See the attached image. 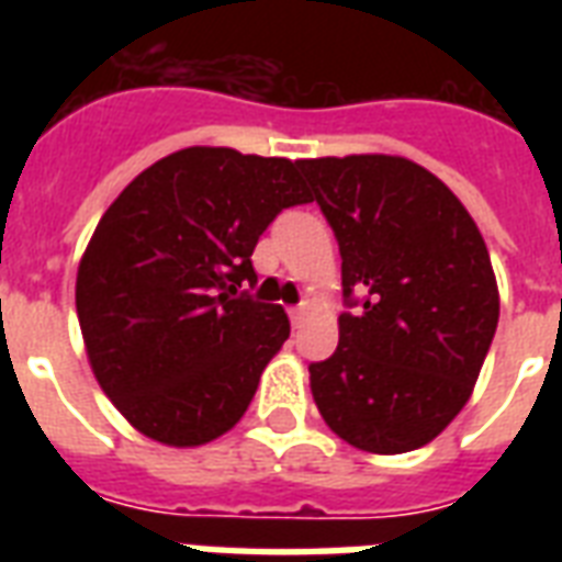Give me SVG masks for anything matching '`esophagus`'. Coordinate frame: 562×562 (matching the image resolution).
<instances>
[{"instance_id": "1", "label": "esophagus", "mask_w": 562, "mask_h": 562, "mask_svg": "<svg viewBox=\"0 0 562 562\" xmlns=\"http://www.w3.org/2000/svg\"><path fill=\"white\" fill-rule=\"evenodd\" d=\"M289 315H291V326L297 329V326H303V321H306V317H308V306H306V303H303V306L289 308Z\"/></svg>"}]
</instances>
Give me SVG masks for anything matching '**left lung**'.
Returning a JSON list of instances; mask_svg holds the SVG:
<instances>
[{
  "label": "left lung",
  "mask_w": 562,
  "mask_h": 562,
  "mask_svg": "<svg viewBox=\"0 0 562 562\" xmlns=\"http://www.w3.org/2000/svg\"><path fill=\"white\" fill-rule=\"evenodd\" d=\"M341 250L333 359L308 364L321 417L361 452L431 443L472 387L498 324L484 238L454 192L391 154L300 160Z\"/></svg>",
  "instance_id": "obj_1"
}]
</instances>
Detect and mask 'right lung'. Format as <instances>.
I'll use <instances>...</instances> for the list:
<instances>
[{"instance_id": "1", "label": "right lung", "mask_w": 562, "mask_h": 562, "mask_svg": "<svg viewBox=\"0 0 562 562\" xmlns=\"http://www.w3.org/2000/svg\"><path fill=\"white\" fill-rule=\"evenodd\" d=\"M308 201L297 162L192 145L110 203L78 265L75 308L95 382L136 431L192 449L245 417L291 324L238 289L256 280L265 227Z\"/></svg>"}]
</instances>
